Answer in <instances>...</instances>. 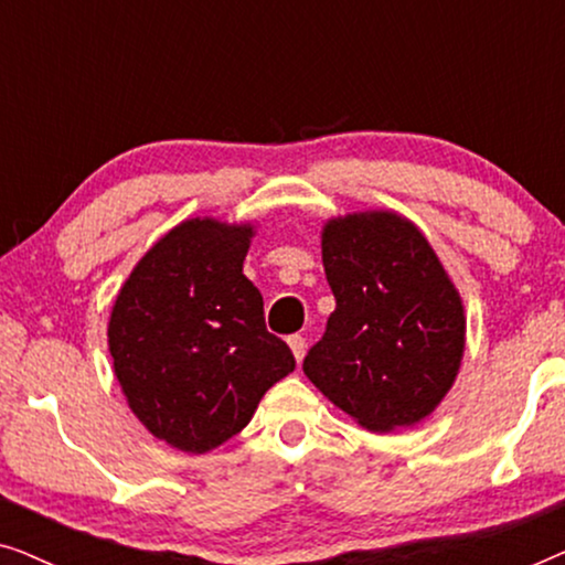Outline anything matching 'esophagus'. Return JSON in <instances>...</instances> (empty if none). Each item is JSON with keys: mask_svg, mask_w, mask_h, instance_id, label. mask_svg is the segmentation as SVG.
<instances>
[{"mask_svg": "<svg viewBox=\"0 0 565 565\" xmlns=\"http://www.w3.org/2000/svg\"><path fill=\"white\" fill-rule=\"evenodd\" d=\"M288 344H290V350H292V358H296V362H300L306 358V339L300 337V334H292L290 339H288Z\"/></svg>", "mask_w": 565, "mask_h": 565, "instance_id": "34e87169", "label": "esophagus"}]
</instances>
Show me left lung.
Here are the masks:
<instances>
[{"label": "left lung", "mask_w": 565, "mask_h": 565, "mask_svg": "<svg viewBox=\"0 0 565 565\" xmlns=\"http://www.w3.org/2000/svg\"><path fill=\"white\" fill-rule=\"evenodd\" d=\"M337 298L303 373L362 429L414 427L443 404L466 352V308L419 226L358 211L321 228Z\"/></svg>", "instance_id": "1"}]
</instances>
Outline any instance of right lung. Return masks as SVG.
Returning <instances> with one entry per match:
<instances>
[{"instance_id":"obj_1","label":"right lung","mask_w":565,"mask_h":565,"mask_svg":"<svg viewBox=\"0 0 565 565\" xmlns=\"http://www.w3.org/2000/svg\"><path fill=\"white\" fill-rule=\"evenodd\" d=\"M257 226L198 215L138 259L107 321L113 370L130 412L157 439L205 455L252 422L296 370L265 327L262 292L244 275Z\"/></svg>"}]
</instances>
